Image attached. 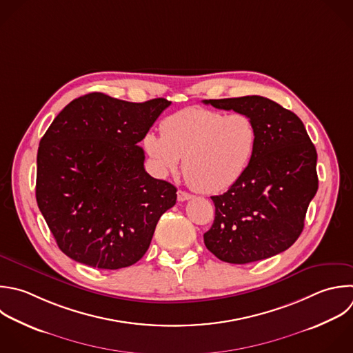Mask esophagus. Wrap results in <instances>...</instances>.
<instances>
[{
    "mask_svg": "<svg viewBox=\"0 0 353 353\" xmlns=\"http://www.w3.org/2000/svg\"><path fill=\"white\" fill-rule=\"evenodd\" d=\"M193 196L185 190H178V200L179 201H186V200H190Z\"/></svg>",
    "mask_w": 353,
    "mask_h": 353,
    "instance_id": "obj_1",
    "label": "esophagus"
}]
</instances>
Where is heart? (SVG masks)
<instances>
[{
	"label": "heart",
	"mask_w": 353,
	"mask_h": 353,
	"mask_svg": "<svg viewBox=\"0 0 353 353\" xmlns=\"http://www.w3.org/2000/svg\"><path fill=\"white\" fill-rule=\"evenodd\" d=\"M143 145L160 172H175L183 157L188 182L199 192L218 193L245 174L256 150L258 130L245 113L186 108L163 120L161 135L148 132Z\"/></svg>",
	"instance_id": "1"
}]
</instances>
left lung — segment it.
<instances>
[{"label":"left lung","mask_w":353,"mask_h":353,"mask_svg":"<svg viewBox=\"0 0 353 353\" xmlns=\"http://www.w3.org/2000/svg\"><path fill=\"white\" fill-rule=\"evenodd\" d=\"M205 105L252 117L258 145L245 174L212 196L215 219L205 247L221 261L248 263L285 251L299 237L319 186L317 153L303 123L258 95L210 99Z\"/></svg>","instance_id":"8db88e82"}]
</instances>
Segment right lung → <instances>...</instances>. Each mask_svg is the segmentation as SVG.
I'll return each mask as SVG.
<instances>
[{
    "label": "right lung",
    "instance_id": "add662e5",
    "mask_svg": "<svg viewBox=\"0 0 353 353\" xmlns=\"http://www.w3.org/2000/svg\"><path fill=\"white\" fill-rule=\"evenodd\" d=\"M171 105L92 92L72 101L52 121L37 153L36 197L58 247L98 269H120L148 251L176 188L143 167L138 143Z\"/></svg>",
    "mask_w": 353,
    "mask_h": 353
}]
</instances>
